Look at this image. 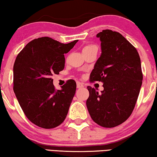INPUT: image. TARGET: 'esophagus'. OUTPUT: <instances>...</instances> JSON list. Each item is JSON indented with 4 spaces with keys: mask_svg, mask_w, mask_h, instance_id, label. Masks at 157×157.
I'll use <instances>...</instances> for the list:
<instances>
[{
    "mask_svg": "<svg viewBox=\"0 0 157 157\" xmlns=\"http://www.w3.org/2000/svg\"><path fill=\"white\" fill-rule=\"evenodd\" d=\"M83 84L82 83L77 82V88H78V89H81V88H83Z\"/></svg>",
    "mask_w": 157,
    "mask_h": 157,
    "instance_id": "obj_1",
    "label": "esophagus"
}]
</instances>
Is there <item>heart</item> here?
Wrapping results in <instances>:
<instances>
[{"mask_svg":"<svg viewBox=\"0 0 157 157\" xmlns=\"http://www.w3.org/2000/svg\"><path fill=\"white\" fill-rule=\"evenodd\" d=\"M94 49H96L97 50V46H95V45H87L85 47H83V53L86 52V51H89L91 50H94Z\"/></svg>","mask_w":157,"mask_h":157,"instance_id":"heart-1","label":"heart"}]
</instances>
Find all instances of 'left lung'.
Masks as SVG:
<instances>
[{
  "instance_id": "obj_1",
  "label": "left lung",
  "mask_w": 157,
  "mask_h": 157,
  "mask_svg": "<svg viewBox=\"0 0 157 157\" xmlns=\"http://www.w3.org/2000/svg\"><path fill=\"white\" fill-rule=\"evenodd\" d=\"M99 38L101 54L90 81H101V93L88 86L86 106L93 121L105 128L119 126L132 114L142 84L141 60L136 48L121 33L103 30Z\"/></svg>"
}]
</instances>
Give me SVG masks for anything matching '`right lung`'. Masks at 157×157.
Segmentation results:
<instances>
[{
	"instance_id": "add662e5",
	"label": "right lung",
	"mask_w": 157,
	"mask_h": 157,
	"mask_svg": "<svg viewBox=\"0 0 157 157\" xmlns=\"http://www.w3.org/2000/svg\"><path fill=\"white\" fill-rule=\"evenodd\" d=\"M78 40L64 44L49 37L29 42L17 56L13 65V91L26 117L35 125L52 128L63 123L76 93L70 79L56 90L53 75L65 66L64 54Z\"/></svg>"
}]
</instances>
